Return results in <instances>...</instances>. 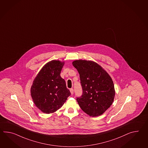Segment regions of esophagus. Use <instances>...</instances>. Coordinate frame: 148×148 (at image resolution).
<instances>
[{
    "instance_id": "34e87169",
    "label": "esophagus",
    "mask_w": 148,
    "mask_h": 148,
    "mask_svg": "<svg viewBox=\"0 0 148 148\" xmlns=\"http://www.w3.org/2000/svg\"><path fill=\"white\" fill-rule=\"evenodd\" d=\"M70 92H71V95H73L74 94V90H73V89H70Z\"/></svg>"
}]
</instances>
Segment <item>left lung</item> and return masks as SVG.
<instances>
[{
  "label": "left lung",
  "mask_w": 148,
  "mask_h": 148,
  "mask_svg": "<svg viewBox=\"0 0 148 148\" xmlns=\"http://www.w3.org/2000/svg\"><path fill=\"white\" fill-rule=\"evenodd\" d=\"M73 65L79 74L83 94L76 100L90 116L103 114L112 104L115 89L111 76L101 66L91 60H76Z\"/></svg>",
  "instance_id": "obj_1"
}]
</instances>
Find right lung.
I'll list each match as a JSON object with an SVG mask.
<instances>
[{
    "instance_id": "right-lung-1",
    "label": "right lung",
    "mask_w": 148,
    "mask_h": 148,
    "mask_svg": "<svg viewBox=\"0 0 148 148\" xmlns=\"http://www.w3.org/2000/svg\"><path fill=\"white\" fill-rule=\"evenodd\" d=\"M64 61L53 60L47 62L33 81L30 94L36 107L42 112H56L66 102L71 92L60 76Z\"/></svg>"
}]
</instances>
